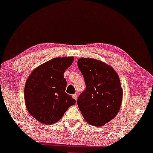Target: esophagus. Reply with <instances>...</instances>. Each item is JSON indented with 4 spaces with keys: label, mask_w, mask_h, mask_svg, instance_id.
Masks as SVG:
<instances>
[{
    "label": "esophagus",
    "mask_w": 153,
    "mask_h": 153,
    "mask_svg": "<svg viewBox=\"0 0 153 153\" xmlns=\"http://www.w3.org/2000/svg\"><path fill=\"white\" fill-rule=\"evenodd\" d=\"M72 96L73 99H74L75 100H77V95H76V94H74V95H72Z\"/></svg>",
    "instance_id": "34e87169"
}]
</instances>
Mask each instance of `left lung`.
<instances>
[{
  "mask_svg": "<svg viewBox=\"0 0 153 153\" xmlns=\"http://www.w3.org/2000/svg\"><path fill=\"white\" fill-rule=\"evenodd\" d=\"M78 68L86 88L77 104L85 120L93 126H103L117 116L123 101L120 78L111 66L91 58H81Z\"/></svg>",
  "mask_w": 153,
  "mask_h": 153,
  "instance_id": "left-lung-1",
  "label": "left lung"
}]
</instances>
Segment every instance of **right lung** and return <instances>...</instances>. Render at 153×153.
<instances>
[{
    "instance_id": "1",
    "label": "right lung",
    "mask_w": 153,
    "mask_h": 153,
    "mask_svg": "<svg viewBox=\"0 0 153 153\" xmlns=\"http://www.w3.org/2000/svg\"><path fill=\"white\" fill-rule=\"evenodd\" d=\"M73 61V56L54 58L35 68L27 79L25 104L29 114L39 123L54 124L76 103L65 93L67 82L63 75Z\"/></svg>"
}]
</instances>
